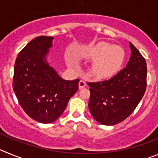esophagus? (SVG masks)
Masks as SVG:
<instances>
[{"instance_id": "esophagus-1", "label": "esophagus", "mask_w": 158, "mask_h": 158, "mask_svg": "<svg viewBox=\"0 0 158 158\" xmlns=\"http://www.w3.org/2000/svg\"><path fill=\"white\" fill-rule=\"evenodd\" d=\"M86 86V82L84 80H81L79 81V89H83L84 87Z\"/></svg>"}]
</instances>
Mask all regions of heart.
Listing matches in <instances>:
<instances>
[{"mask_svg": "<svg viewBox=\"0 0 158 158\" xmlns=\"http://www.w3.org/2000/svg\"><path fill=\"white\" fill-rule=\"evenodd\" d=\"M82 59L93 60L92 73L97 78H107L118 70L124 59V51L118 46L100 43L80 54ZM70 64H73L72 61Z\"/></svg>", "mask_w": 158, "mask_h": 158, "instance_id": "1", "label": "heart"}]
</instances>
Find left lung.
<instances>
[{"label": "left lung", "mask_w": 158, "mask_h": 158, "mask_svg": "<svg viewBox=\"0 0 158 158\" xmlns=\"http://www.w3.org/2000/svg\"><path fill=\"white\" fill-rule=\"evenodd\" d=\"M131 55L127 66L108 80L88 82L89 108L103 125H115L135 111L146 89L147 66L144 57L130 43Z\"/></svg>", "instance_id": "left-lung-1"}]
</instances>
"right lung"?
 Returning a JSON list of instances; mask_svg holds the SVG:
<instances>
[{
  "label": "right lung",
  "mask_w": 158,
  "mask_h": 158,
  "mask_svg": "<svg viewBox=\"0 0 158 158\" xmlns=\"http://www.w3.org/2000/svg\"><path fill=\"white\" fill-rule=\"evenodd\" d=\"M53 37L39 36L16 57L12 88L28 116L42 123L55 121L78 90L79 79L65 81L46 62Z\"/></svg>",
  "instance_id": "right-lung-1"
}]
</instances>
